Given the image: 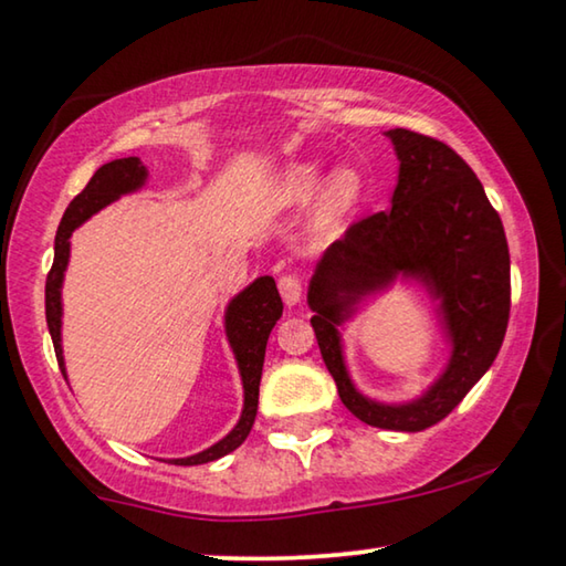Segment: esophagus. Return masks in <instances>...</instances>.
<instances>
[{"instance_id":"esophagus-1","label":"esophagus","mask_w":566,"mask_h":566,"mask_svg":"<svg viewBox=\"0 0 566 566\" xmlns=\"http://www.w3.org/2000/svg\"><path fill=\"white\" fill-rule=\"evenodd\" d=\"M280 294H282V300H284V305H297L300 302V297H302V282L297 280V276L294 274H282L280 276Z\"/></svg>"}]
</instances>
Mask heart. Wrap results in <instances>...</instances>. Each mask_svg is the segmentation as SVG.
Instances as JSON below:
<instances>
[{
	"instance_id": "1",
	"label": "heart",
	"mask_w": 566,
	"mask_h": 566,
	"mask_svg": "<svg viewBox=\"0 0 566 566\" xmlns=\"http://www.w3.org/2000/svg\"><path fill=\"white\" fill-rule=\"evenodd\" d=\"M317 177L319 175L312 165H302V167H297V170H292L290 177L284 180L286 196H292V198L310 196V192L315 190ZM358 190H360V180H358L356 172L343 170L340 175H337L333 185H331V190H327V198H325L327 216L340 213L345 206H350V202L358 198Z\"/></svg>"
}]
</instances>
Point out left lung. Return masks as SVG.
Returning a JSON list of instances; mask_svg holds the SVG:
<instances>
[{"label": "left lung", "instance_id": "obj_1", "mask_svg": "<svg viewBox=\"0 0 566 566\" xmlns=\"http://www.w3.org/2000/svg\"><path fill=\"white\" fill-rule=\"evenodd\" d=\"M389 137L401 163L391 210L350 223L325 251L310 284V323L353 417L394 432H421L450 415L499 356L511 315V256L499 210L458 151L411 129H391ZM396 271L417 273L443 294L455 353L424 400L381 408L352 389L334 325L349 304L343 298L375 289Z\"/></svg>", "mask_w": 566, "mask_h": 566}]
</instances>
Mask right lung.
Segmentation results:
<instances>
[{
  "instance_id": "obj_1",
  "label": "right lung",
  "mask_w": 566,
  "mask_h": 566,
  "mask_svg": "<svg viewBox=\"0 0 566 566\" xmlns=\"http://www.w3.org/2000/svg\"><path fill=\"white\" fill-rule=\"evenodd\" d=\"M145 180V165L139 163V157H124L114 159V163L101 165L91 177L86 188L71 200V206L65 208L63 221L57 226L55 233V259L53 266L48 272L45 282V317H48V331L53 337V348L57 366H61L63 376V348H61V282L67 264V239L75 226H81L88 216H94L98 208H104L106 202H112L122 196L139 188ZM282 297L276 292V284L272 276H261L249 290H243L239 297L231 302L229 312H226V331H229V340L233 345L235 360H239L241 378H243V394H247V403H243L241 421L235 424L233 432L221 440L210 450L192 454V458L172 460L177 465H202V462L218 460L223 454L233 452L243 440H247L251 427H254L256 409H259V384H261V368H264V353L266 340L276 319L282 317Z\"/></svg>"
}]
</instances>
